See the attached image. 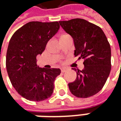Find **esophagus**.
I'll return each mask as SVG.
<instances>
[{"label": "esophagus", "instance_id": "1", "mask_svg": "<svg viewBox=\"0 0 121 121\" xmlns=\"http://www.w3.org/2000/svg\"><path fill=\"white\" fill-rule=\"evenodd\" d=\"M66 70H67V69L64 68H61V72H66Z\"/></svg>", "mask_w": 121, "mask_h": 121}]
</instances>
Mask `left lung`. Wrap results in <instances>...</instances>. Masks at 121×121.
<instances>
[{"instance_id":"left-lung-1","label":"left lung","mask_w":121,"mask_h":121,"mask_svg":"<svg viewBox=\"0 0 121 121\" xmlns=\"http://www.w3.org/2000/svg\"><path fill=\"white\" fill-rule=\"evenodd\" d=\"M61 27L72 37L74 56L84 59V69L75 81L68 84L71 93L78 98L92 96L102 89L111 69V49L104 33L97 25L82 19L59 21Z\"/></svg>"}]
</instances>
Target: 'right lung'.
<instances>
[{
    "label": "right lung",
    "instance_id": "1",
    "mask_svg": "<svg viewBox=\"0 0 121 121\" xmlns=\"http://www.w3.org/2000/svg\"><path fill=\"white\" fill-rule=\"evenodd\" d=\"M60 29L57 21H31L19 29L9 41L6 57L7 73L13 86L23 98L39 102L49 98L60 68H40L36 57Z\"/></svg>",
    "mask_w": 121,
    "mask_h": 121
}]
</instances>
